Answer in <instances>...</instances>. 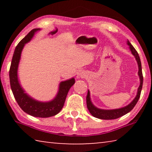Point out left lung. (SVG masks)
<instances>
[{"label":"left lung","mask_w":152,"mask_h":152,"mask_svg":"<svg viewBox=\"0 0 152 152\" xmlns=\"http://www.w3.org/2000/svg\"><path fill=\"white\" fill-rule=\"evenodd\" d=\"M127 45L129 46V49L131 51H132V54L135 56V58L137 60V62L138 64V68H139V71H138V75L140 76V85L139 86L138 90H137V94L136 95V96L133 101L131 102L129 104H128L127 106L125 107L121 108V109H113V110H104V109H98L92 103L91 101V97H90V92L88 91V94H87L86 96V105L87 108L89 110V112L91 113V114L92 116L98 118V119H104V120H110V119H117V118L121 117L127 114L129 112H130L134 107L135 104H137L139 99L140 97L141 89H142V86H143V74H142V69H141V60L140 58V56L137 53V51L135 50V49L133 48V46L131 44V43L127 41Z\"/></svg>","instance_id":"obj_1"}]
</instances>
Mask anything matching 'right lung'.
<instances>
[{
	"label": "right lung",
	"instance_id": "right-lung-1",
	"mask_svg": "<svg viewBox=\"0 0 152 152\" xmlns=\"http://www.w3.org/2000/svg\"><path fill=\"white\" fill-rule=\"evenodd\" d=\"M39 30L40 29H34L31 31L16 46L10 67L9 78L12 94L21 109L33 117L45 118L54 116L61 110L69 90L75 83V79L72 78L61 82L57 95L51 101L45 102L37 101L25 93L18 80V66L25 44L30 42L35 33Z\"/></svg>",
	"mask_w": 152,
	"mask_h": 152
}]
</instances>
